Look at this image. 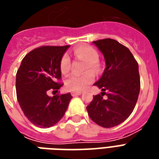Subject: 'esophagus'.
I'll return each instance as SVG.
<instances>
[{"label":"esophagus","instance_id":"1","mask_svg":"<svg viewBox=\"0 0 159 159\" xmlns=\"http://www.w3.org/2000/svg\"><path fill=\"white\" fill-rule=\"evenodd\" d=\"M82 92H71V95L72 96H77V95H81Z\"/></svg>","mask_w":159,"mask_h":159}]
</instances>
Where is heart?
Masks as SVG:
<instances>
[{
    "mask_svg": "<svg viewBox=\"0 0 159 159\" xmlns=\"http://www.w3.org/2000/svg\"><path fill=\"white\" fill-rule=\"evenodd\" d=\"M74 53L77 58L84 59L87 61L85 65V69L89 68L97 70L100 68V64L98 61V52L93 47L89 45H83L77 47L74 50ZM60 71L62 74H66L70 70V58L69 56H63L60 60L59 65ZM94 79V73L91 70L87 71L83 75H76V74H71L66 81V86L67 89L75 92H80L86 89L90 83H93Z\"/></svg>",
    "mask_w": 159,
    "mask_h": 159,
    "instance_id": "heart-1",
    "label": "heart"
}]
</instances>
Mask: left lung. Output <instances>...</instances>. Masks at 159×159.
<instances>
[{
    "instance_id": "1",
    "label": "left lung",
    "mask_w": 159,
    "mask_h": 159,
    "mask_svg": "<svg viewBox=\"0 0 159 159\" xmlns=\"http://www.w3.org/2000/svg\"><path fill=\"white\" fill-rule=\"evenodd\" d=\"M106 61V69L94 85L102 90L87 107L89 116L104 128L117 126L129 117L140 89L138 63L129 49L116 40L94 41ZM105 94L107 96L104 99Z\"/></svg>"
}]
</instances>
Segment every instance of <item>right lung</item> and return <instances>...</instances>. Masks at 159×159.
<instances>
[{
  "mask_svg": "<svg viewBox=\"0 0 159 159\" xmlns=\"http://www.w3.org/2000/svg\"><path fill=\"white\" fill-rule=\"evenodd\" d=\"M70 46H42L28 52L16 74L17 99L23 112L40 128L53 126L65 115L72 96L70 93L48 95L59 92L60 60Z\"/></svg>",
  "mask_w": 159,
  "mask_h": 159,
  "instance_id": "obj_1",
  "label": "right lung"
}]
</instances>
